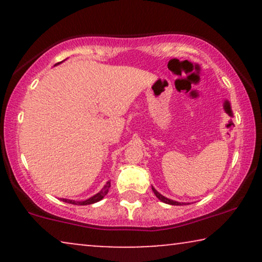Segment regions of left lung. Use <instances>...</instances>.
Here are the masks:
<instances>
[{"label": "left lung", "instance_id": "8db88e82", "mask_svg": "<svg viewBox=\"0 0 262 262\" xmlns=\"http://www.w3.org/2000/svg\"><path fill=\"white\" fill-rule=\"evenodd\" d=\"M151 188H152L154 193H155V195L161 200V202H163V203H166V204H169V205H181V204H185V203H179V202H175V200L168 199V198H166V196H164V195L161 194V193L157 192L156 189L154 188V187H151Z\"/></svg>", "mask_w": 262, "mask_h": 262}]
</instances>
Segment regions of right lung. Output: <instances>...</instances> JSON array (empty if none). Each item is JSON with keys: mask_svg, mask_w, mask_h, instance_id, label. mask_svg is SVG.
Returning <instances> with one entry per match:
<instances>
[{"mask_svg": "<svg viewBox=\"0 0 262 262\" xmlns=\"http://www.w3.org/2000/svg\"><path fill=\"white\" fill-rule=\"evenodd\" d=\"M111 187V181H107L106 185L103 186V188L100 191L99 193H96L95 195L91 196V198L87 199V200H83V202H75V200H70V199H60L62 202L64 203H68V204H73V205H89V204H94V203H98L101 200L103 196H105L107 193H108V189Z\"/></svg>", "mask_w": 262, "mask_h": 262, "instance_id": "add662e5", "label": "right lung"}]
</instances>
